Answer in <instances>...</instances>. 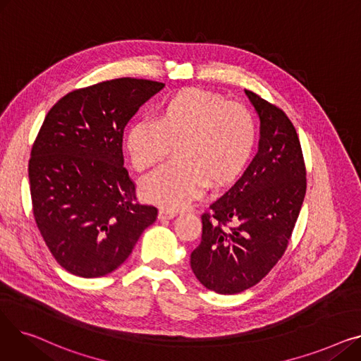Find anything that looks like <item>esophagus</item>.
Returning <instances> with one entry per match:
<instances>
[{
  "instance_id": "1",
  "label": "esophagus",
  "mask_w": 361,
  "mask_h": 361,
  "mask_svg": "<svg viewBox=\"0 0 361 361\" xmlns=\"http://www.w3.org/2000/svg\"><path fill=\"white\" fill-rule=\"evenodd\" d=\"M176 215H177L176 211L165 209V207H162V209L159 211V219H173Z\"/></svg>"
}]
</instances>
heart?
Masks as SVG:
<instances>
[{
	"mask_svg": "<svg viewBox=\"0 0 361 361\" xmlns=\"http://www.w3.org/2000/svg\"><path fill=\"white\" fill-rule=\"evenodd\" d=\"M256 142L252 112L200 89H184L159 106L155 120L131 123L124 146L137 171L161 164L173 146L176 159L145 177L142 195L166 207L185 206L203 184L233 181L249 162Z\"/></svg>",
	"mask_w": 361,
	"mask_h": 361,
	"instance_id": "heart-1",
	"label": "heart"
}]
</instances>
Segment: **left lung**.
<instances>
[{"label": "left lung", "mask_w": 361, "mask_h": 361, "mask_svg": "<svg viewBox=\"0 0 361 361\" xmlns=\"http://www.w3.org/2000/svg\"><path fill=\"white\" fill-rule=\"evenodd\" d=\"M245 94L260 120L259 150L202 215V240L190 256L196 278L218 294H238L269 274L287 250L306 195V166L293 123L255 92Z\"/></svg>", "instance_id": "obj_1"}]
</instances>
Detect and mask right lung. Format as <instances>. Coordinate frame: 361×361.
<instances>
[{
  "mask_svg": "<svg viewBox=\"0 0 361 361\" xmlns=\"http://www.w3.org/2000/svg\"><path fill=\"white\" fill-rule=\"evenodd\" d=\"M165 85L121 78L73 90L56 102L32 146L33 216L49 252L73 275L116 271L158 216L140 204L124 168L123 133Z\"/></svg>",
  "mask_w": 361,
  "mask_h": 361,
  "instance_id": "1",
  "label": "right lung"
}]
</instances>
